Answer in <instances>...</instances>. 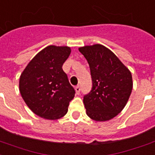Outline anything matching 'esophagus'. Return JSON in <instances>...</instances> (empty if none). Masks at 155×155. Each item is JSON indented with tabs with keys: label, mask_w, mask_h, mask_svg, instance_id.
Instances as JSON below:
<instances>
[{
	"label": "esophagus",
	"mask_w": 155,
	"mask_h": 155,
	"mask_svg": "<svg viewBox=\"0 0 155 155\" xmlns=\"http://www.w3.org/2000/svg\"><path fill=\"white\" fill-rule=\"evenodd\" d=\"M75 91L77 94H79L80 91H81V87H80L79 85H78V86L75 87Z\"/></svg>",
	"instance_id": "1"
}]
</instances>
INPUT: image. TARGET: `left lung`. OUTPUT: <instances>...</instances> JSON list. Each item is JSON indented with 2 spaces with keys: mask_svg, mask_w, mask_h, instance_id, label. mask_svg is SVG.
<instances>
[{
  "mask_svg": "<svg viewBox=\"0 0 155 155\" xmlns=\"http://www.w3.org/2000/svg\"><path fill=\"white\" fill-rule=\"evenodd\" d=\"M79 51L88 62L92 89L83 96L87 116L107 121L123 110L133 88L131 72L116 55L100 44L86 46Z\"/></svg>",
  "mask_w": 155,
  "mask_h": 155,
  "instance_id": "obj_1",
  "label": "left lung"
}]
</instances>
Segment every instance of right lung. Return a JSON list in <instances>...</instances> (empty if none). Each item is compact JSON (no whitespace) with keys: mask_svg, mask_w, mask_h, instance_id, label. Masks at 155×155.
I'll return each mask as SVG.
<instances>
[{"mask_svg":"<svg viewBox=\"0 0 155 155\" xmlns=\"http://www.w3.org/2000/svg\"><path fill=\"white\" fill-rule=\"evenodd\" d=\"M68 47L48 46L37 53L21 75L20 93L34 114L58 119L68 113L75 95L62 67L70 55Z\"/></svg>","mask_w":155,"mask_h":155,"instance_id":"right-lung-1","label":"right lung"}]
</instances>
